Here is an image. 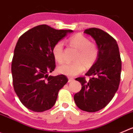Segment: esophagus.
I'll return each instance as SVG.
<instances>
[{
    "label": "esophagus",
    "mask_w": 133,
    "mask_h": 133,
    "mask_svg": "<svg viewBox=\"0 0 133 133\" xmlns=\"http://www.w3.org/2000/svg\"><path fill=\"white\" fill-rule=\"evenodd\" d=\"M69 78V82H72L74 80V79L73 78H70V77H68Z\"/></svg>",
    "instance_id": "34e87169"
}]
</instances>
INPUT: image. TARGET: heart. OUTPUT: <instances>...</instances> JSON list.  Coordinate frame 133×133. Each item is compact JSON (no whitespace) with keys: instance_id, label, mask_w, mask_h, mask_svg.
<instances>
[{"instance_id":"obj_1","label":"heart","mask_w":133,"mask_h":133,"mask_svg":"<svg viewBox=\"0 0 133 133\" xmlns=\"http://www.w3.org/2000/svg\"><path fill=\"white\" fill-rule=\"evenodd\" d=\"M70 47L78 50L73 63H63L58 66L57 70L59 73L74 76L82 72L85 67L89 68L95 64L97 60L98 51L97 46L91 43L87 37L81 34H77L67 40ZM52 54L54 59L58 63H61L64 55V44L59 41L54 45Z\"/></svg>"}]
</instances>
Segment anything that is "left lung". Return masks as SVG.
<instances>
[{
	"label": "left lung",
	"mask_w": 133,
	"mask_h": 133,
	"mask_svg": "<svg viewBox=\"0 0 133 133\" xmlns=\"http://www.w3.org/2000/svg\"><path fill=\"white\" fill-rule=\"evenodd\" d=\"M96 42L98 50L97 60L85 74L91 76L76 78L82 84L80 91L74 99L82 110L95 112L102 109L113 98L119 88L121 71V61L118 45L109 34L97 28L85 29Z\"/></svg>",
	"instance_id": "obj_1"
}]
</instances>
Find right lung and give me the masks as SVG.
<instances>
[{"label":"right lung","mask_w":133,"mask_h":133,"mask_svg":"<svg viewBox=\"0 0 133 133\" xmlns=\"http://www.w3.org/2000/svg\"><path fill=\"white\" fill-rule=\"evenodd\" d=\"M72 30H57L47 25L32 28L19 38L12 63L15 92L21 103L33 112L52 108L67 77L49 76L55 69L54 45Z\"/></svg>","instance_id":"add662e5"}]
</instances>
